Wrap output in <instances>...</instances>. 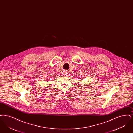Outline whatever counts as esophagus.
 <instances>
[{
	"label": "esophagus",
	"mask_w": 133,
	"mask_h": 133,
	"mask_svg": "<svg viewBox=\"0 0 133 133\" xmlns=\"http://www.w3.org/2000/svg\"><path fill=\"white\" fill-rule=\"evenodd\" d=\"M64 74H67V72H65Z\"/></svg>",
	"instance_id": "34e87169"
}]
</instances>
